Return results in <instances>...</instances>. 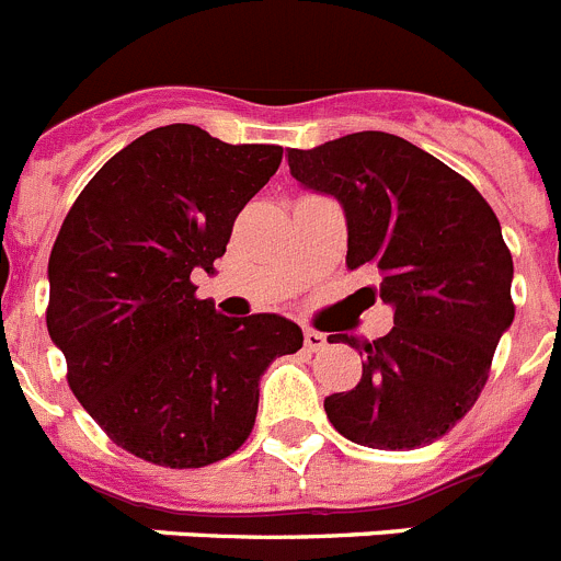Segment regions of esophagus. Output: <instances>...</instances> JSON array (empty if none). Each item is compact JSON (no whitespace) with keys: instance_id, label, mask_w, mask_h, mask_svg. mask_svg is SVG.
Instances as JSON below:
<instances>
[{"instance_id":"1","label":"esophagus","mask_w":561,"mask_h":561,"mask_svg":"<svg viewBox=\"0 0 561 561\" xmlns=\"http://www.w3.org/2000/svg\"><path fill=\"white\" fill-rule=\"evenodd\" d=\"M302 342H306V351L317 353V351H322V347H325V344H328V336H325V333L311 331V328H308V331L302 333Z\"/></svg>"}]
</instances>
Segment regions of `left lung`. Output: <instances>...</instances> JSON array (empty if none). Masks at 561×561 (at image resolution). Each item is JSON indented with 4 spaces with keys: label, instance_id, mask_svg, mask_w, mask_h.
I'll return each instance as SVG.
<instances>
[{
    "label": "left lung",
    "instance_id": "obj_1",
    "mask_svg": "<svg viewBox=\"0 0 561 561\" xmlns=\"http://www.w3.org/2000/svg\"><path fill=\"white\" fill-rule=\"evenodd\" d=\"M302 188L336 199L347 219V270L381 275L394 328L364 353L362 381L325 398L333 428L356 445L411 450L448 434L490 375L515 320L512 253L486 199L461 174L405 138L364 130L314 150H289Z\"/></svg>",
    "mask_w": 561,
    "mask_h": 561
}]
</instances>
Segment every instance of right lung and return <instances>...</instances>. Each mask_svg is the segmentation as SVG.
Listing matches in <instances>:
<instances>
[{"label":"right lung","mask_w":561,"mask_h":561,"mask_svg":"<svg viewBox=\"0 0 561 561\" xmlns=\"http://www.w3.org/2000/svg\"><path fill=\"white\" fill-rule=\"evenodd\" d=\"M284 150L225 144L197 125L144 133L80 192L49 255L46 328L69 387L119 448L161 467H205L241 448L259 381L302 347L280 314L222 317L197 300L239 210Z\"/></svg>","instance_id":"right-lung-1"}]
</instances>
